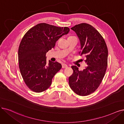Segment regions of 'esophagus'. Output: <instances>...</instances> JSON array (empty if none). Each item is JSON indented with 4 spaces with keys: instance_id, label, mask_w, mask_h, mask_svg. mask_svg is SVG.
Wrapping results in <instances>:
<instances>
[{
    "instance_id": "obj_1",
    "label": "esophagus",
    "mask_w": 124,
    "mask_h": 124,
    "mask_svg": "<svg viewBox=\"0 0 124 124\" xmlns=\"http://www.w3.org/2000/svg\"><path fill=\"white\" fill-rule=\"evenodd\" d=\"M62 67L63 68H65L67 67V65L66 64H62Z\"/></svg>"
}]
</instances>
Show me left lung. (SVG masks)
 I'll list each match as a JSON object with an SVG mask.
<instances>
[{"mask_svg":"<svg viewBox=\"0 0 124 124\" xmlns=\"http://www.w3.org/2000/svg\"><path fill=\"white\" fill-rule=\"evenodd\" d=\"M75 31L80 41L81 56H85L87 64L83 71L76 66L69 77L71 89L78 95H88L95 91L101 83L106 72L108 61V48L99 32L92 25L82 23L71 28Z\"/></svg>","mask_w":124,"mask_h":124,"instance_id":"8db88e82","label":"left lung"}]
</instances>
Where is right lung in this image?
<instances>
[{"mask_svg": "<svg viewBox=\"0 0 124 124\" xmlns=\"http://www.w3.org/2000/svg\"><path fill=\"white\" fill-rule=\"evenodd\" d=\"M70 31L67 27L41 23L31 27L24 35L18 49V62L22 78L31 90L41 93L51 85L53 77L62 65L49 60L47 64L46 54Z\"/></svg>", "mask_w": 124, "mask_h": 124, "instance_id": "add662e5", "label": "right lung"}]
</instances>
